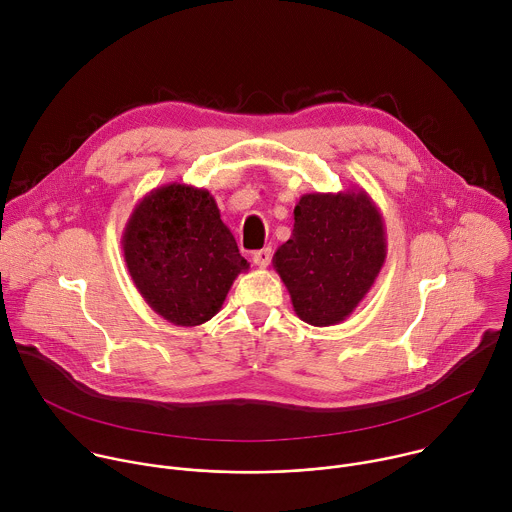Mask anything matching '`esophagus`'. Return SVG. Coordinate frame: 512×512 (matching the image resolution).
Listing matches in <instances>:
<instances>
[{"label": "esophagus", "mask_w": 512, "mask_h": 512, "mask_svg": "<svg viewBox=\"0 0 512 512\" xmlns=\"http://www.w3.org/2000/svg\"><path fill=\"white\" fill-rule=\"evenodd\" d=\"M271 255H273V251H271L269 247L259 249V251L253 253V263H255L257 267H267L269 261H271Z\"/></svg>", "instance_id": "esophagus-1"}]
</instances>
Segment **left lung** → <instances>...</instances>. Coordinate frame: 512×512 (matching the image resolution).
Segmentation results:
<instances>
[{
	"instance_id": "8db88e82",
	"label": "left lung",
	"mask_w": 512,
	"mask_h": 512,
	"mask_svg": "<svg viewBox=\"0 0 512 512\" xmlns=\"http://www.w3.org/2000/svg\"><path fill=\"white\" fill-rule=\"evenodd\" d=\"M387 259L383 214L362 188L304 194L294 231L273 255L294 312L312 326L344 322Z\"/></svg>"
}]
</instances>
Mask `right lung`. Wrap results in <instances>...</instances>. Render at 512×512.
Here are the masks:
<instances>
[{"mask_svg":"<svg viewBox=\"0 0 512 512\" xmlns=\"http://www.w3.org/2000/svg\"><path fill=\"white\" fill-rule=\"evenodd\" d=\"M121 247L145 304L186 328L218 314L237 275L249 269L214 196L178 182L135 204Z\"/></svg>","mask_w":512,"mask_h":512,"instance_id":"1","label":"right lung"}]
</instances>
